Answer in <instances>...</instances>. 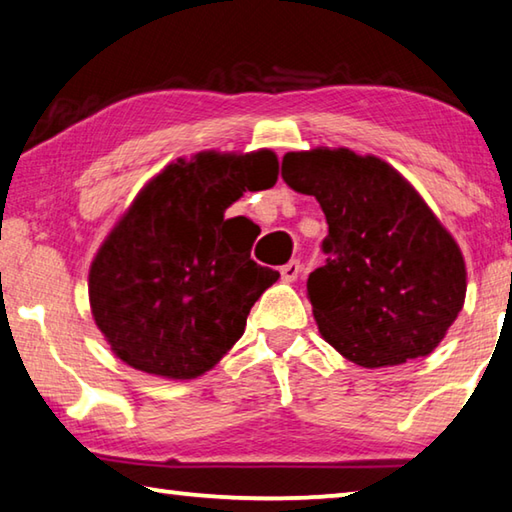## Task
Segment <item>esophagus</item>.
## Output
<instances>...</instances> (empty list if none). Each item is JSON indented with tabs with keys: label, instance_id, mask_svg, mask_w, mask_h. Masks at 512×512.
Returning <instances> with one entry per match:
<instances>
[{
	"label": "esophagus",
	"instance_id": "1",
	"mask_svg": "<svg viewBox=\"0 0 512 512\" xmlns=\"http://www.w3.org/2000/svg\"><path fill=\"white\" fill-rule=\"evenodd\" d=\"M300 273H302V264L298 262V259H291V262H287L280 268V275L284 282H296Z\"/></svg>",
	"mask_w": 512,
	"mask_h": 512
}]
</instances>
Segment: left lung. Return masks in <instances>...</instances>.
Segmentation results:
<instances>
[{
  "label": "left lung",
  "instance_id": "left-lung-1",
  "mask_svg": "<svg viewBox=\"0 0 512 512\" xmlns=\"http://www.w3.org/2000/svg\"><path fill=\"white\" fill-rule=\"evenodd\" d=\"M282 178L316 196L325 266L307 280L323 339L363 368L427 357L465 302L452 235L391 164L348 149L287 153Z\"/></svg>",
  "mask_w": 512,
  "mask_h": 512
}]
</instances>
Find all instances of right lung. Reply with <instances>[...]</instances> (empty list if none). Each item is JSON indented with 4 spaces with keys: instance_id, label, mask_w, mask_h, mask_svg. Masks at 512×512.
Here are the masks:
<instances>
[{
    "instance_id": "obj_1",
    "label": "right lung",
    "mask_w": 512,
    "mask_h": 512,
    "mask_svg": "<svg viewBox=\"0 0 512 512\" xmlns=\"http://www.w3.org/2000/svg\"><path fill=\"white\" fill-rule=\"evenodd\" d=\"M273 151H205L169 164L110 232L90 268L94 320L121 361L194 379L244 334L257 298L280 277L250 259L257 225L223 219L246 189L273 187Z\"/></svg>"
}]
</instances>
